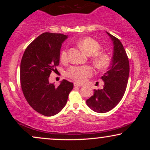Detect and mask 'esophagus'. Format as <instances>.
Here are the masks:
<instances>
[{"instance_id": "34e87169", "label": "esophagus", "mask_w": 150, "mask_h": 150, "mask_svg": "<svg viewBox=\"0 0 150 150\" xmlns=\"http://www.w3.org/2000/svg\"><path fill=\"white\" fill-rule=\"evenodd\" d=\"M74 87H82V85H80V84H78L77 83H74Z\"/></svg>"}]
</instances>
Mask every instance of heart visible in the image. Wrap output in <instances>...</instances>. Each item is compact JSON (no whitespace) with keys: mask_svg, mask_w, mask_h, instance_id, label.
<instances>
[{"mask_svg":"<svg viewBox=\"0 0 150 150\" xmlns=\"http://www.w3.org/2000/svg\"><path fill=\"white\" fill-rule=\"evenodd\" d=\"M78 45L82 50L88 54H93V61L98 69L106 68L109 63V59L106 54L98 52L100 49V45L94 39L87 37L79 41ZM61 59L63 61L67 59V50L64 49L61 53ZM93 74V70L89 65H75L69 67L66 71L67 76L70 78L79 83H84L88 78Z\"/></svg>","mask_w":150,"mask_h":150,"instance_id":"obj_1","label":"heart"}]
</instances>
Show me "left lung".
Segmentation results:
<instances>
[{
  "instance_id": "left-lung-1",
  "label": "left lung",
  "mask_w": 150,
  "mask_h": 150,
  "mask_svg": "<svg viewBox=\"0 0 150 150\" xmlns=\"http://www.w3.org/2000/svg\"><path fill=\"white\" fill-rule=\"evenodd\" d=\"M106 33L114 45L111 64L101 77L104 82L103 89H94L93 95L86 101L91 110L100 113L112 110L121 101L126 91L130 71L128 57L122 42Z\"/></svg>"
}]
</instances>
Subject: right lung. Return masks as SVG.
Here are the masks:
<instances>
[{"label": "right lung", "instance_id": "1", "mask_svg": "<svg viewBox=\"0 0 150 150\" xmlns=\"http://www.w3.org/2000/svg\"><path fill=\"white\" fill-rule=\"evenodd\" d=\"M67 36L44 33L27 46L20 63V85L29 105L44 116H53L67 103L74 84L63 80L55 87L49 76L59 64L61 45Z\"/></svg>", "mask_w": 150, "mask_h": 150}]
</instances>
